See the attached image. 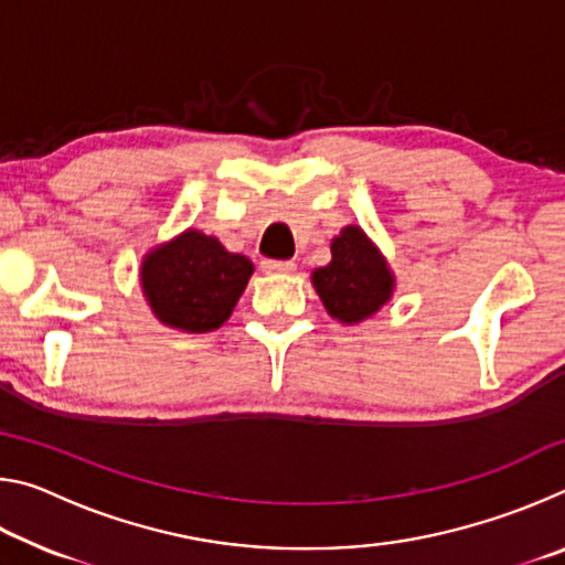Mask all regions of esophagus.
I'll list each match as a JSON object with an SVG mask.
<instances>
[{
	"mask_svg": "<svg viewBox=\"0 0 565 565\" xmlns=\"http://www.w3.org/2000/svg\"><path fill=\"white\" fill-rule=\"evenodd\" d=\"M262 266H264L266 274H284V276H289V274L296 271V264L294 262H274V259H269V262H264Z\"/></svg>",
	"mask_w": 565,
	"mask_h": 565,
	"instance_id": "obj_1",
	"label": "esophagus"
}]
</instances>
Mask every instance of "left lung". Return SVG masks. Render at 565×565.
<instances>
[{
    "instance_id": "obj_1",
    "label": "left lung",
    "mask_w": 565,
    "mask_h": 565,
    "mask_svg": "<svg viewBox=\"0 0 565 565\" xmlns=\"http://www.w3.org/2000/svg\"><path fill=\"white\" fill-rule=\"evenodd\" d=\"M311 284L329 317L347 327L376 317L396 291L386 256L356 224L331 238V262L311 271Z\"/></svg>"
}]
</instances>
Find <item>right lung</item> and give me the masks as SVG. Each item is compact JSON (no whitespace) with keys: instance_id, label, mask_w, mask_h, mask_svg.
Returning <instances> with one entry per match:
<instances>
[{"instance_id":"1","label":"right lung","mask_w":565,"mask_h":565,"mask_svg":"<svg viewBox=\"0 0 565 565\" xmlns=\"http://www.w3.org/2000/svg\"><path fill=\"white\" fill-rule=\"evenodd\" d=\"M254 274L252 259L226 252L199 228L151 246L141 259L139 284L154 317L169 329L206 333L224 327Z\"/></svg>"}]
</instances>
